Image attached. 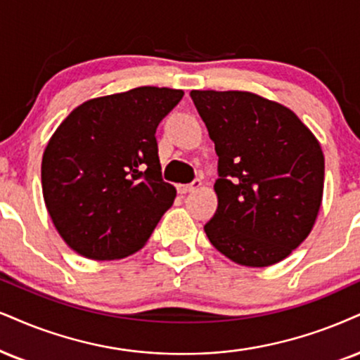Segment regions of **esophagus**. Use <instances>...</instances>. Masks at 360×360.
Listing matches in <instances>:
<instances>
[{
	"label": "esophagus",
	"instance_id": "1",
	"mask_svg": "<svg viewBox=\"0 0 360 360\" xmlns=\"http://www.w3.org/2000/svg\"><path fill=\"white\" fill-rule=\"evenodd\" d=\"M200 185H202V181H200V180H193L192 184H188V185H184V184L176 185V190H179V193L185 195V193L193 192V190H197L198 187H200Z\"/></svg>",
	"mask_w": 360,
	"mask_h": 360
}]
</instances>
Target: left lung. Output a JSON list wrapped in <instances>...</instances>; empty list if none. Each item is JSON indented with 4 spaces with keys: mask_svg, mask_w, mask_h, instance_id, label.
I'll return each mask as SVG.
<instances>
[{
    "mask_svg": "<svg viewBox=\"0 0 360 360\" xmlns=\"http://www.w3.org/2000/svg\"><path fill=\"white\" fill-rule=\"evenodd\" d=\"M190 96L219 155L208 240L238 265L277 264L307 238L321 210V143L290 108L255 93Z\"/></svg>",
    "mask_w": 360,
    "mask_h": 360,
    "instance_id": "obj_1",
    "label": "left lung"
}]
</instances>
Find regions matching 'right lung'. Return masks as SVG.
Returning <instances> with one entry per match:
<instances>
[{
  "label": "right lung",
  "instance_id": "add662e5",
  "mask_svg": "<svg viewBox=\"0 0 360 360\" xmlns=\"http://www.w3.org/2000/svg\"><path fill=\"white\" fill-rule=\"evenodd\" d=\"M184 91L140 86L88 100L48 141L41 187L53 225L79 255L117 260L139 252L176 197L162 179L158 123Z\"/></svg>",
  "mask_w": 360,
  "mask_h": 360
}]
</instances>
